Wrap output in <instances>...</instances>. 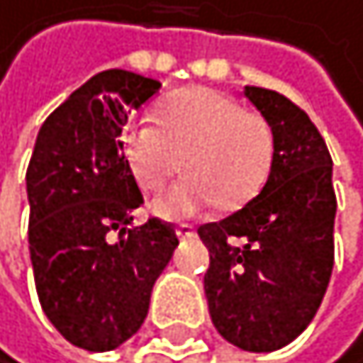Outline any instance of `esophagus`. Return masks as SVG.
<instances>
[{
	"label": "esophagus",
	"mask_w": 363,
	"mask_h": 363,
	"mask_svg": "<svg viewBox=\"0 0 363 363\" xmlns=\"http://www.w3.org/2000/svg\"><path fill=\"white\" fill-rule=\"evenodd\" d=\"M176 233H178L180 240H187V238H194L196 231H194V226H192V224H178Z\"/></svg>",
	"instance_id": "obj_1"
}]
</instances>
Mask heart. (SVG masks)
<instances>
[{
  "mask_svg": "<svg viewBox=\"0 0 363 363\" xmlns=\"http://www.w3.org/2000/svg\"><path fill=\"white\" fill-rule=\"evenodd\" d=\"M125 160L137 183L157 192L187 169L183 180L155 199L162 217H192L206 206H247L267 183L274 160V132L258 111L213 89H187L153 118L135 121L123 135Z\"/></svg>",
  "mask_w": 363,
  "mask_h": 363,
  "instance_id": "obj_1",
  "label": "heart"
}]
</instances>
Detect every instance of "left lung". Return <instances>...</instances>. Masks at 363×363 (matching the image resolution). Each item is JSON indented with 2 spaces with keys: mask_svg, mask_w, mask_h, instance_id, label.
<instances>
[{
  "mask_svg": "<svg viewBox=\"0 0 363 363\" xmlns=\"http://www.w3.org/2000/svg\"><path fill=\"white\" fill-rule=\"evenodd\" d=\"M245 98L272 125V171L242 210L199 226L210 252L203 288L213 325L228 343L272 352L306 330L325 297L336 194L332 155L306 111L261 86H245Z\"/></svg>",
  "mask_w": 363,
  "mask_h": 363,
  "instance_id": "left-lung-1",
  "label": "left lung"
}]
</instances>
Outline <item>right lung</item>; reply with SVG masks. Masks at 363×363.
I'll return each mask as SVG.
<instances>
[{
	"instance_id": "1",
	"label": "right lung",
	"mask_w": 363,
	"mask_h": 363,
	"mask_svg": "<svg viewBox=\"0 0 363 363\" xmlns=\"http://www.w3.org/2000/svg\"><path fill=\"white\" fill-rule=\"evenodd\" d=\"M157 79L105 70L45 118L27 169L29 254L38 300L72 345L107 352L137 334L178 247L174 224L132 226L144 203L123 155L130 109Z\"/></svg>"
}]
</instances>
